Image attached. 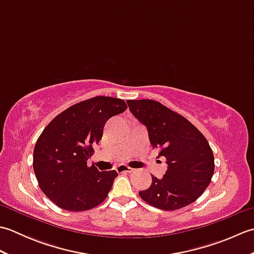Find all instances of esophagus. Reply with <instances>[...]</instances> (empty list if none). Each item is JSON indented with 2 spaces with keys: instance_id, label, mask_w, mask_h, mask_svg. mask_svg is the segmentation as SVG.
Here are the masks:
<instances>
[{
  "instance_id": "obj_1",
  "label": "esophagus",
  "mask_w": 254,
  "mask_h": 254,
  "mask_svg": "<svg viewBox=\"0 0 254 254\" xmlns=\"http://www.w3.org/2000/svg\"><path fill=\"white\" fill-rule=\"evenodd\" d=\"M134 169L130 168V167H127L126 165H120L117 167V171L119 172V174H130V172H132Z\"/></svg>"
}]
</instances>
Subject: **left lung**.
I'll return each instance as SVG.
<instances>
[{
  "instance_id": "8db88e82",
  "label": "left lung",
  "mask_w": 254,
  "mask_h": 254,
  "mask_svg": "<svg viewBox=\"0 0 254 254\" xmlns=\"http://www.w3.org/2000/svg\"><path fill=\"white\" fill-rule=\"evenodd\" d=\"M132 115L147 127L153 148L168 165L163 178L152 177V185L139 196L154 207L176 210L202 195L214 174V155L207 139L193 124L160 102L127 100Z\"/></svg>"
}]
</instances>
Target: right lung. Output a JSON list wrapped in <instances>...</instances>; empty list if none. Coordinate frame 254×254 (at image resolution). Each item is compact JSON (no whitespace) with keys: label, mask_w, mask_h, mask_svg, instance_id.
Wrapping results in <instances>:
<instances>
[{"label":"right lung","mask_w":254,"mask_h":254,"mask_svg":"<svg viewBox=\"0 0 254 254\" xmlns=\"http://www.w3.org/2000/svg\"><path fill=\"white\" fill-rule=\"evenodd\" d=\"M127 108L122 99L97 96L67 108L42 131L32 166L38 185L57 206L82 212L105 201L118 172L99 171L87 160L107 121Z\"/></svg>","instance_id":"add662e5"}]
</instances>
